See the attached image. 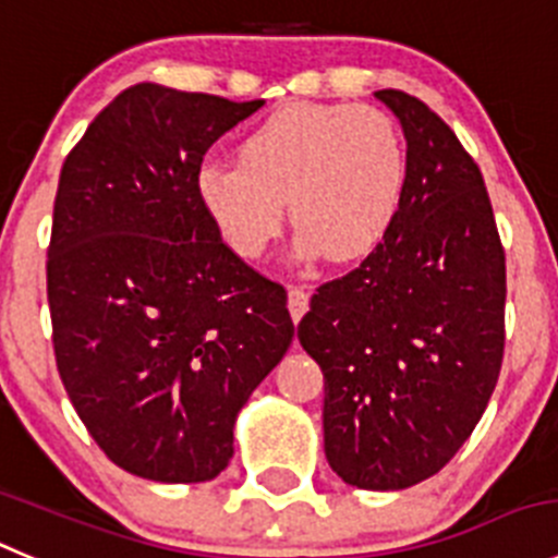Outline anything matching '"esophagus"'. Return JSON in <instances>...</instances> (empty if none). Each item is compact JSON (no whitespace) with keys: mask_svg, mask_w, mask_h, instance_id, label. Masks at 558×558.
I'll return each mask as SVG.
<instances>
[{"mask_svg":"<svg viewBox=\"0 0 558 558\" xmlns=\"http://www.w3.org/2000/svg\"><path fill=\"white\" fill-rule=\"evenodd\" d=\"M288 310L295 323H299L301 317L306 315V310H310V293H306L304 288H299V284H293V288L288 290Z\"/></svg>","mask_w":558,"mask_h":558,"instance_id":"1","label":"esophagus"}]
</instances>
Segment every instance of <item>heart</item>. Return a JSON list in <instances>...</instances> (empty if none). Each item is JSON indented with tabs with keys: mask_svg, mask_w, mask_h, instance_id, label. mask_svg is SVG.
<instances>
[{
	"mask_svg": "<svg viewBox=\"0 0 558 558\" xmlns=\"http://www.w3.org/2000/svg\"><path fill=\"white\" fill-rule=\"evenodd\" d=\"M408 153L386 111L353 104H290L241 142V163L210 158L196 191L241 257L268 252L284 199L304 254L362 259L389 235L405 199Z\"/></svg>",
	"mask_w": 558,
	"mask_h": 558,
	"instance_id": "1",
	"label": "heart"
}]
</instances>
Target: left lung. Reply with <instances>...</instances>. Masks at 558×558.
Masks as SVG:
<instances>
[{
  "mask_svg": "<svg viewBox=\"0 0 558 558\" xmlns=\"http://www.w3.org/2000/svg\"><path fill=\"white\" fill-rule=\"evenodd\" d=\"M408 142L389 235L323 282L299 339L323 369L328 465L348 485L402 490L474 433L504 359L507 263L474 158L427 104L378 89Z\"/></svg>",
  "mask_w": 558,
  "mask_h": 558,
  "instance_id": "left-lung-1",
  "label": "left lung"
}]
</instances>
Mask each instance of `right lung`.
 I'll use <instances>...</instances> for the list:
<instances>
[{
  "instance_id": "1",
  "label": "right lung",
  "mask_w": 558,
  "mask_h": 558,
  "mask_svg": "<svg viewBox=\"0 0 558 558\" xmlns=\"http://www.w3.org/2000/svg\"><path fill=\"white\" fill-rule=\"evenodd\" d=\"M263 100L134 84L68 153L46 293L62 386L106 458L153 482H208L282 362L288 293L205 210V153Z\"/></svg>"
}]
</instances>
